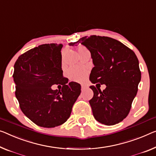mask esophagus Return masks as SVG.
<instances>
[{"label": "esophagus", "instance_id": "esophagus-1", "mask_svg": "<svg viewBox=\"0 0 156 156\" xmlns=\"http://www.w3.org/2000/svg\"><path fill=\"white\" fill-rule=\"evenodd\" d=\"M86 89V86L84 85H81V90H84Z\"/></svg>", "mask_w": 156, "mask_h": 156}]
</instances>
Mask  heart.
Here are the masks:
<instances>
[{
    "mask_svg": "<svg viewBox=\"0 0 156 156\" xmlns=\"http://www.w3.org/2000/svg\"><path fill=\"white\" fill-rule=\"evenodd\" d=\"M88 50L86 49L84 46L80 45L78 47L79 54L82 53V52H87ZM67 75L70 79V80L73 81H82L84 80L86 76V73L85 70H81V69L72 67L67 72Z\"/></svg>",
    "mask_w": 156,
    "mask_h": 156,
    "instance_id": "b5f03b06",
    "label": "heart"
}]
</instances>
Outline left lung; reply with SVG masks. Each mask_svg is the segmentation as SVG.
<instances>
[{
    "instance_id": "left-lung-1",
    "label": "left lung",
    "mask_w": 156,
    "mask_h": 156,
    "mask_svg": "<svg viewBox=\"0 0 156 156\" xmlns=\"http://www.w3.org/2000/svg\"><path fill=\"white\" fill-rule=\"evenodd\" d=\"M77 43L84 45L91 54L94 67L90 80L99 83L97 87L100 83L106 85L102 92L90 86L93 91L89 100L93 116L107 126L119 123L128 115L138 90L141 71L137 57L130 48L112 37L90 35L69 44Z\"/></svg>"
}]
</instances>
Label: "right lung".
Masks as SVG:
<instances>
[{"label": "right lung", "instance_id": "add662e5", "mask_svg": "<svg viewBox=\"0 0 156 156\" xmlns=\"http://www.w3.org/2000/svg\"><path fill=\"white\" fill-rule=\"evenodd\" d=\"M62 44H44L28 50L14 63L15 95L21 110L33 123L43 128H54L70 117L81 86L63 76ZM55 84L61 90H53Z\"/></svg>", "mask_w": 156, "mask_h": 156}]
</instances>
